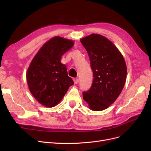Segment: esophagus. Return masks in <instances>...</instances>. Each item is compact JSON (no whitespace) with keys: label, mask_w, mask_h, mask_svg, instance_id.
<instances>
[{"label":"esophagus","mask_w":151,"mask_h":151,"mask_svg":"<svg viewBox=\"0 0 151 151\" xmlns=\"http://www.w3.org/2000/svg\"><path fill=\"white\" fill-rule=\"evenodd\" d=\"M74 84H77L79 83V79H77V78L74 79Z\"/></svg>","instance_id":"1"}]
</instances>
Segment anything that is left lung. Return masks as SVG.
Segmentation results:
<instances>
[{
    "label": "left lung",
    "mask_w": 151,
    "mask_h": 151,
    "mask_svg": "<svg viewBox=\"0 0 151 151\" xmlns=\"http://www.w3.org/2000/svg\"><path fill=\"white\" fill-rule=\"evenodd\" d=\"M90 60L93 81L83 99L91 110L101 111L115 102L124 87L127 66L122 53L104 36L92 34L81 40Z\"/></svg>",
    "instance_id": "8db88e82"
}]
</instances>
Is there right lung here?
Returning a JSON list of instances; mask_svg holds the SVG:
<instances>
[{
  "mask_svg": "<svg viewBox=\"0 0 151 151\" xmlns=\"http://www.w3.org/2000/svg\"><path fill=\"white\" fill-rule=\"evenodd\" d=\"M73 45L72 40L56 36L44 44L30 63L26 74L29 89L45 106L57 105L74 84L66 65L60 62L62 56Z\"/></svg>",
  "mask_w": 151,
  "mask_h": 151,
  "instance_id": "obj_1",
  "label": "right lung"
}]
</instances>
